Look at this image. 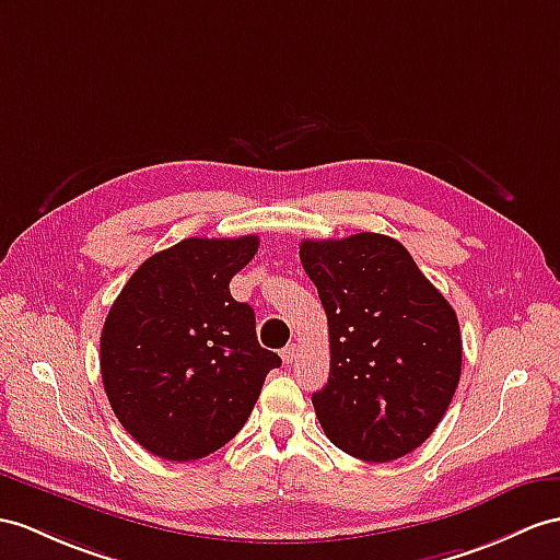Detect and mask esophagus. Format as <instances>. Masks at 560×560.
Returning a JSON list of instances; mask_svg holds the SVG:
<instances>
[{
  "label": "esophagus",
  "instance_id": "obj_1",
  "mask_svg": "<svg viewBox=\"0 0 560 560\" xmlns=\"http://www.w3.org/2000/svg\"><path fill=\"white\" fill-rule=\"evenodd\" d=\"M296 353H299V347H296V345H288V347H284V349L280 351V357H282L284 365L294 363V361H296Z\"/></svg>",
  "mask_w": 560,
  "mask_h": 560
}]
</instances>
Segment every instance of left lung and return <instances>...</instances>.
Returning a JSON list of instances; mask_svg holds the SVG:
<instances>
[{
	"label": "left lung",
	"mask_w": 560,
	"mask_h": 560,
	"mask_svg": "<svg viewBox=\"0 0 560 560\" xmlns=\"http://www.w3.org/2000/svg\"><path fill=\"white\" fill-rule=\"evenodd\" d=\"M299 258L330 332V377L311 397L327 440L371 463L411 454L458 387L456 311L387 235L304 240Z\"/></svg>",
	"instance_id": "1"
}]
</instances>
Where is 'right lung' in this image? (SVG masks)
I'll use <instances>...</instances> for the list:
<instances>
[{"mask_svg": "<svg viewBox=\"0 0 560 560\" xmlns=\"http://www.w3.org/2000/svg\"><path fill=\"white\" fill-rule=\"evenodd\" d=\"M256 235L187 237L132 272L102 330V380L120 425L149 454L197 460L247 422L280 357L258 345L249 304L230 280Z\"/></svg>", "mask_w": 560, "mask_h": 560, "instance_id": "right-lung-1", "label": "right lung"}]
</instances>
